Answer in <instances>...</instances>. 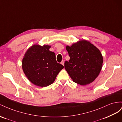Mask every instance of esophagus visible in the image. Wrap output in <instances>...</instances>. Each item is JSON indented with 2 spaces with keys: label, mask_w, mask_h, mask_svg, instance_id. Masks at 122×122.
Returning <instances> with one entry per match:
<instances>
[{
  "label": "esophagus",
  "mask_w": 122,
  "mask_h": 122,
  "mask_svg": "<svg viewBox=\"0 0 122 122\" xmlns=\"http://www.w3.org/2000/svg\"><path fill=\"white\" fill-rule=\"evenodd\" d=\"M61 64L64 66V60H62V62H61Z\"/></svg>",
  "instance_id": "obj_1"
}]
</instances>
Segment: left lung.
Segmentation results:
<instances>
[{"instance_id": "left-lung-1", "label": "left lung", "mask_w": 122, "mask_h": 122, "mask_svg": "<svg viewBox=\"0 0 122 122\" xmlns=\"http://www.w3.org/2000/svg\"><path fill=\"white\" fill-rule=\"evenodd\" d=\"M70 59L64 67L74 82L86 85L95 81L101 71L103 58L100 50L86 40L66 46Z\"/></svg>"}]
</instances>
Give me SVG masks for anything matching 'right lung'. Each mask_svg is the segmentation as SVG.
Segmentation results:
<instances>
[{
	"label": "right lung",
	"instance_id": "right-lung-1",
	"mask_svg": "<svg viewBox=\"0 0 122 122\" xmlns=\"http://www.w3.org/2000/svg\"><path fill=\"white\" fill-rule=\"evenodd\" d=\"M51 46L34 44L27 50L22 61L24 74L33 84L44 87L53 83L64 66L57 62Z\"/></svg>",
	"mask_w": 122,
	"mask_h": 122
}]
</instances>
